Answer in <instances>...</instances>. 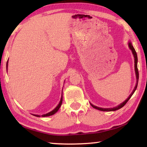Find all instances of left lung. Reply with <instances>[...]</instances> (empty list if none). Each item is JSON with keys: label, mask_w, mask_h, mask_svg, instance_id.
Returning <instances> with one entry per match:
<instances>
[{"label": "left lung", "mask_w": 147, "mask_h": 147, "mask_svg": "<svg viewBox=\"0 0 147 147\" xmlns=\"http://www.w3.org/2000/svg\"><path fill=\"white\" fill-rule=\"evenodd\" d=\"M128 47L130 49V50L132 51V53L134 55V69H135V73H136V86L135 87H134V89L133 90V91L131 94H130V95L129 96V97H128L127 99H126L125 101L122 102L120 104V105H118L117 106H116V107L114 108H100V107H98V106H96L93 105V104H91V106L92 107L96 108V109H97L98 110H100V111H115V110H117L118 109H120V108H121L123 107V106L125 105V104L127 103V102L129 100V99L130 98H131V96H132V94L134 93V92H135V90H136V88H137V86H138V77H139V74H138V67H137V62H138V58H137V54H136V52L135 51V49H134V48L133 47V46H132V43H130V42H128Z\"/></svg>", "instance_id": "left-lung-1"}]
</instances>
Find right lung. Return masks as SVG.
Listing matches in <instances>:
<instances>
[{
	"label": "right lung",
	"mask_w": 147,
	"mask_h": 147,
	"mask_svg": "<svg viewBox=\"0 0 147 147\" xmlns=\"http://www.w3.org/2000/svg\"><path fill=\"white\" fill-rule=\"evenodd\" d=\"M7 67H8V61H7ZM62 100H63V96H61V100H60L59 103V104H58V105H57V107H56V108H55V109H54V110H52L51 112H49V113H47V114H43V115H41L42 117H45V116H51V115H53V114H55L56 112H57L58 111V110L59 109L60 106H61V104H62ZM34 116H37V117H40V116H39V115H34Z\"/></svg>",
	"instance_id": "obj_1"
}]
</instances>
